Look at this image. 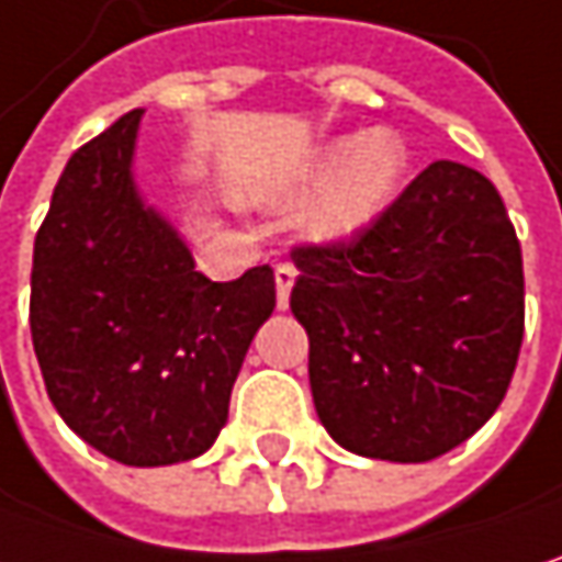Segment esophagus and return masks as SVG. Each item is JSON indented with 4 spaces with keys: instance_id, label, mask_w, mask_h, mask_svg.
<instances>
[{
    "instance_id": "1",
    "label": "esophagus",
    "mask_w": 562,
    "mask_h": 562,
    "mask_svg": "<svg viewBox=\"0 0 562 562\" xmlns=\"http://www.w3.org/2000/svg\"><path fill=\"white\" fill-rule=\"evenodd\" d=\"M292 282H295V267H292V263H277V305H280V308L289 305Z\"/></svg>"
}]
</instances>
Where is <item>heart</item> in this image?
Instances as JSON below:
<instances>
[{
  "instance_id": "obj_1",
  "label": "heart",
  "mask_w": 562,
  "mask_h": 562,
  "mask_svg": "<svg viewBox=\"0 0 562 562\" xmlns=\"http://www.w3.org/2000/svg\"><path fill=\"white\" fill-rule=\"evenodd\" d=\"M408 173V144L392 128L334 140L315 160L312 179L331 182L308 212V231L318 237H347L367 228L395 199Z\"/></svg>"
}]
</instances>
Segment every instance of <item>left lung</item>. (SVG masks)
Segmentation results:
<instances>
[{
    "label": "left lung",
    "mask_w": 562,
    "mask_h": 562,
    "mask_svg": "<svg viewBox=\"0 0 562 562\" xmlns=\"http://www.w3.org/2000/svg\"><path fill=\"white\" fill-rule=\"evenodd\" d=\"M315 412L360 457L425 463L502 405L525 337L521 244L498 189L437 160L357 234L295 244Z\"/></svg>",
    "instance_id": "left-lung-1"
}]
</instances>
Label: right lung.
<instances>
[{"label":"right lung","mask_w":562,"mask_h":562,"mask_svg":"<svg viewBox=\"0 0 562 562\" xmlns=\"http://www.w3.org/2000/svg\"><path fill=\"white\" fill-rule=\"evenodd\" d=\"M140 109L67 160L34 237L31 340L60 418L99 453L167 467L205 453L231 385L277 308L270 263L202 277L134 192Z\"/></svg>","instance_id":"add662e5"}]
</instances>
